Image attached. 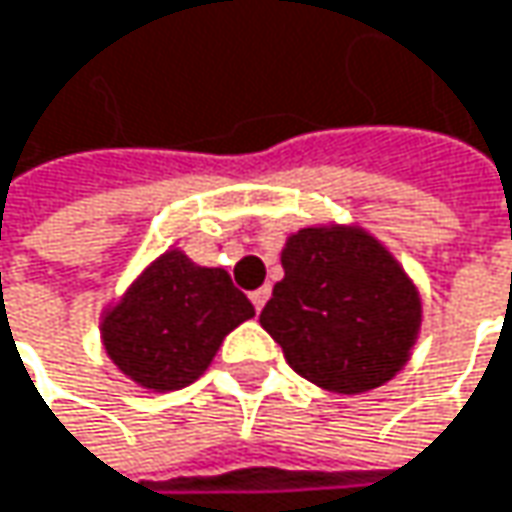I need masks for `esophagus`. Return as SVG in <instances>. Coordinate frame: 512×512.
Wrapping results in <instances>:
<instances>
[{"mask_svg":"<svg viewBox=\"0 0 512 512\" xmlns=\"http://www.w3.org/2000/svg\"><path fill=\"white\" fill-rule=\"evenodd\" d=\"M268 297H271V288H268V286L256 288V291L250 294V300H253V306H256V309H262V306L268 303Z\"/></svg>","mask_w":512,"mask_h":512,"instance_id":"34e87169","label":"esophagus"}]
</instances>
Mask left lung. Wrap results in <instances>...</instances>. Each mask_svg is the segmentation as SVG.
Masks as SVG:
<instances>
[{
	"label": "left lung",
	"instance_id": "obj_1",
	"mask_svg": "<svg viewBox=\"0 0 512 512\" xmlns=\"http://www.w3.org/2000/svg\"><path fill=\"white\" fill-rule=\"evenodd\" d=\"M286 277L259 324L309 383L359 395L410 359L421 297L395 256L365 229L306 226L283 247Z\"/></svg>",
	"mask_w": 512,
	"mask_h": 512
}]
</instances>
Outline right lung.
<instances>
[{"label":"right lung","instance_id":"add662e5","mask_svg":"<svg viewBox=\"0 0 512 512\" xmlns=\"http://www.w3.org/2000/svg\"><path fill=\"white\" fill-rule=\"evenodd\" d=\"M253 303L224 268L194 265L167 250L102 318V345L138 386L173 392L194 383Z\"/></svg>","mask_w":512,"mask_h":512}]
</instances>
